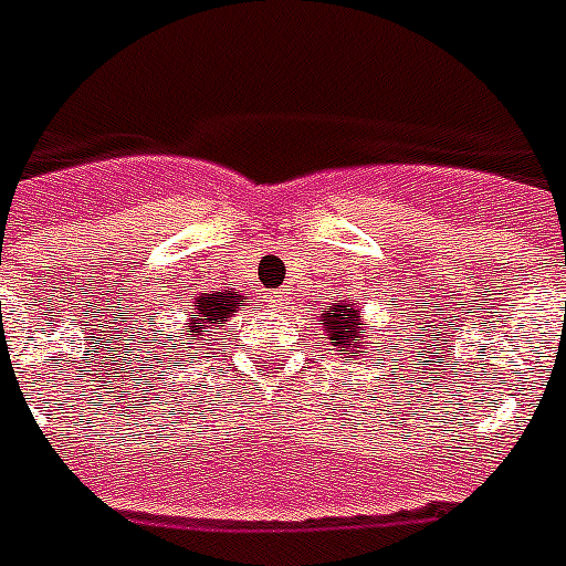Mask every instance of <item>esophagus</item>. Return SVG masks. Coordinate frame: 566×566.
Masks as SVG:
<instances>
[{"mask_svg": "<svg viewBox=\"0 0 566 566\" xmlns=\"http://www.w3.org/2000/svg\"><path fill=\"white\" fill-rule=\"evenodd\" d=\"M275 305H279V308H284V305H287V296H275Z\"/></svg>", "mask_w": 566, "mask_h": 566, "instance_id": "obj_1", "label": "esophagus"}]
</instances>
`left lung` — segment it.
I'll return each instance as SVG.
<instances>
[{"mask_svg":"<svg viewBox=\"0 0 566 566\" xmlns=\"http://www.w3.org/2000/svg\"><path fill=\"white\" fill-rule=\"evenodd\" d=\"M368 323L361 321V312L356 302L338 300L326 305V314H323V332H326V338L329 344L338 350V356L344 359H353V353H359L361 359H365V353H368Z\"/></svg>","mask_w":566,"mask_h":566,"instance_id":"left-lung-1","label":"left lung"}]
</instances>
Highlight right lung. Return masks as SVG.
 Listing matches in <instances>:
<instances>
[{
  "label": "right lung",
  "mask_w": 566,
  "mask_h": 566,
  "mask_svg": "<svg viewBox=\"0 0 566 566\" xmlns=\"http://www.w3.org/2000/svg\"><path fill=\"white\" fill-rule=\"evenodd\" d=\"M237 305H243V296H240L237 291L198 293L196 308L189 312V329L180 332V335H187L192 344H196V340H207L205 338L207 332L213 329L216 323H222L226 317H231V314L237 312ZM180 335H175V338H180ZM175 356H184L180 344H178V353H175Z\"/></svg>",
  "instance_id": "1"
}]
</instances>
